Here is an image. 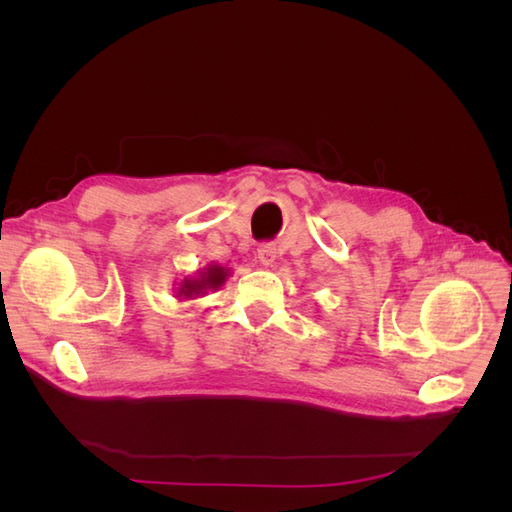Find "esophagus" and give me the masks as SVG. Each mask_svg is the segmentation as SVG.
<instances>
[{
  "instance_id": "esophagus-1",
  "label": "esophagus",
  "mask_w": 512,
  "mask_h": 512,
  "mask_svg": "<svg viewBox=\"0 0 512 512\" xmlns=\"http://www.w3.org/2000/svg\"><path fill=\"white\" fill-rule=\"evenodd\" d=\"M275 258H277V252H275L273 245H260V247H258V260H260L265 267H271L273 262H275Z\"/></svg>"
}]
</instances>
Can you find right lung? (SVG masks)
<instances>
[{"label": "right lung", "instance_id": "right-lung-1", "mask_svg": "<svg viewBox=\"0 0 512 512\" xmlns=\"http://www.w3.org/2000/svg\"><path fill=\"white\" fill-rule=\"evenodd\" d=\"M228 277H230L228 267H222V265H218V262H209L207 267L198 269L194 275L183 277L179 286L175 288V299L190 301V299L205 297L207 292L220 290L226 284Z\"/></svg>", "mask_w": 512, "mask_h": 512}]
</instances>
